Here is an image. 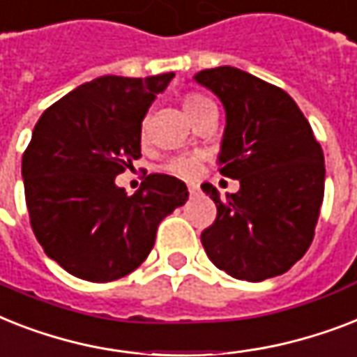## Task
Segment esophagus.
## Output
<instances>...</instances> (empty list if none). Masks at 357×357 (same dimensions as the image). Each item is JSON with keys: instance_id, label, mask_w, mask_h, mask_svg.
<instances>
[{"instance_id": "1", "label": "esophagus", "mask_w": 357, "mask_h": 357, "mask_svg": "<svg viewBox=\"0 0 357 357\" xmlns=\"http://www.w3.org/2000/svg\"><path fill=\"white\" fill-rule=\"evenodd\" d=\"M188 192H190V195H195V193L199 192V186H197L195 182H190V184H188Z\"/></svg>"}]
</instances>
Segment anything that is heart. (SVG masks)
<instances>
[{
	"label": "heart",
	"mask_w": 357,
	"mask_h": 357,
	"mask_svg": "<svg viewBox=\"0 0 357 357\" xmlns=\"http://www.w3.org/2000/svg\"><path fill=\"white\" fill-rule=\"evenodd\" d=\"M210 99H206L204 96H199V93H188L184 98V110L188 114L201 108L202 105H206ZM199 162H201V156L199 155H184L176 156L167 164V171H171L173 175L178 176H193L197 173V167H199Z\"/></svg>",
	"instance_id": "obj_1"
}]
</instances>
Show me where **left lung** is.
Wrapping results in <instances>:
<instances>
[{
  "instance_id": "1",
  "label": "left lung",
  "mask_w": 357,
  "mask_h": 357,
  "mask_svg": "<svg viewBox=\"0 0 357 357\" xmlns=\"http://www.w3.org/2000/svg\"><path fill=\"white\" fill-rule=\"evenodd\" d=\"M227 112L219 164L239 190L221 199L201 234L208 258L238 280L261 282L291 269L313 241L324 197V155L313 130L282 88L247 71L219 66L193 77Z\"/></svg>"
}]
</instances>
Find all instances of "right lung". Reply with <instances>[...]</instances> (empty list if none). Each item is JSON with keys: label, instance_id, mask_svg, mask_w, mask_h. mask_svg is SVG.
<instances>
[{"label": "right lung", "instance_id": "right-lung-1", "mask_svg": "<svg viewBox=\"0 0 357 357\" xmlns=\"http://www.w3.org/2000/svg\"><path fill=\"white\" fill-rule=\"evenodd\" d=\"M175 73L105 75L53 102L22 158L25 202L42 249L70 275L112 282L142 265L186 184L153 173L134 195L116 176L142 156V121Z\"/></svg>", "mask_w": 357, "mask_h": 357}]
</instances>
